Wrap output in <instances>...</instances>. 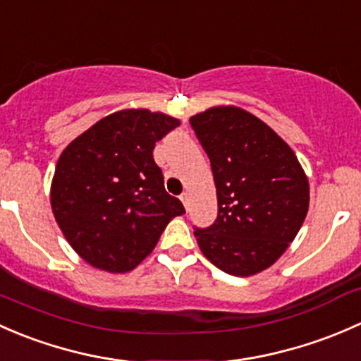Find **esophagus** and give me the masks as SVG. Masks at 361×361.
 <instances>
[{"label": "esophagus", "mask_w": 361, "mask_h": 361, "mask_svg": "<svg viewBox=\"0 0 361 361\" xmlns=\"http://www.w3.org/2000/svg\"><path fill=\"white\" fill-rule=\"evenodd\" d=\"M180 202L184 203L185 210H189V195H188V192H184V195H180Z\"/></svg>", "instance_id": "34e87169"}]
</instances>
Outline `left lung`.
<instances>
[{
	"label": "left lung",
	"mask_w": 361,
	"mask_h": 361,
	"mask_svg": "<svg viewBox=\"0 0 361 361\" xmlns=\"http://www.w3.org/2000/svg\"><path fill=\"white\" fill-rule=\"evenodd\" d=\"M210 159L217 219L195 228L203 255L233 276L278 261L299 233L310 184L281 137L240 107H212L189 120Z\"/></svg>",
	"instance_id": "1"
}]
</instances>
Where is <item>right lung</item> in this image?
Wrapping results in <instances>:
<instances>
[{
    "instance_id": "right-lung-1",
    "label": "right lung",
    "mask_w": 361,
    "mask_h": 361,
    "mask_svg": "<svg viewBox=\"0 0 361 361\" xmlns=\"http://www.w3.org/2000/svg\"><path fill=\"white\" fill-rule=\"evenodd\" d=\"M179 120L147 109L109 114L74 139L51 180V210L71 247L109 273L132 271L153 252L163 229L185 214L165 191L154 163L158 140Z\"/></svg>"
}]
</instances>
